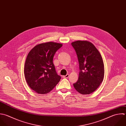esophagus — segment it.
I'll return each mask as SVG.
<instances>
[{"mask_svg": "<svg viewBox=\"0 0 126 126\" xmlns=\"http://www.w3.org/2000/svg\"><path fill=\"white\" fill-rule=\"evenodd\" d=\"M69 74H67L66 76H63L62 77L63 78H64V79H66V78H68L69 77Z\"/></svg>", "mask_w": 126, "mask_h": 126, "instance_id": "1", "label": "esophagus"}]
</instances>
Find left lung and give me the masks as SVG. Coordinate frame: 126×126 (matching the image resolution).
<instances>
[{"instance_id":"obj_1","label":"left lung","mask_w":126,"mask_h":126,"mask_svg":"<svg viewBox=\"0 0 126 126\" xmlns=\"http://www.w3.org/2000/svg\"><path fill=\"white\" fill-rule=\"evenodd\" d=\"M78 56L79 73L78 81L73 84L75 89L83 95L94 92L103 81L104 64L102 56L91 42L77 41L71 43Z\"/></svg>"}]
</instances>
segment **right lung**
Wrapping results in <instances>:
<instances>
[{
	"label": "right lung",
	"mask_w": 126,
	"mask_h": 126,
	"mask_svg": "<svg viewBox=\"0 0 126 126\" xmlns=\"http://www.w3.org/2000/svg\"><path fill=\"white\" fill-rule=\"evenodd\" d=\"M62 44L52 42L40 44L28 53L24 65V77L28 86L35 92L45 94L59 82L61 77L55 71L53 58Z\"/></svg>",
	"instance_id": "obj_1"
}]
</instances>
